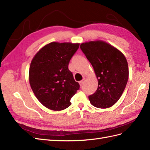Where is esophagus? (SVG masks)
Returning a JSON list of instances; mask_svg holds the SVG:
<instances>
[{
    "label": "esophagus",
    "instance_id": "obj_1",
    "mask_svg": "<svg viewBox=\"0 0 150 150\" xmlns=\"http://www.w3.org/2000/svg\"><path fill=\"white\" fill-rule=\"evenodd\" d=\"M84 82H85V79H83L82 80H81V81H80V82H79V83H80V86H83V83H84Z\"/></svg>",
    "mask_w": 150,
    "mask_h": 150
}]
</instances>
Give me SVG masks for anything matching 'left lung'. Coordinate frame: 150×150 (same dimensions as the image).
Here are the masks:
<instances>
[{
	"instance_id": "1",
	"label": "left lung",
	"mask_w": 150,
	"mask_h": 150,
	"mask_svg": "<svg viewBox=\"0 0 150 150\" xmlns=\"http://www.w3.org/2000/svg\"><path fill=\"white\" fill-rule=\"evenodd\" d=\"M80 47L98 80L96 91L89 96L90 103L99 108L111 107L120 98L128 81L129 67L125 56L101 40L85 42Z\"/></svg>"
}]
</instances>
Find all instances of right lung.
<instances>
[{"mask_svg": "<svg viewBox=\"0 0 150 150\" xmlns=\"http://www.w3.org/2000/svg\"><path fill=\"white\" fill-rule=\"evenodd\" d=\"M79 45L53 42L33 57L30 66V84L38 100L46 108L60 111L71 105L70 99L80 85L69 70L68 64Z\"/></svg>", "mask_w": 150, "mask_h": 150, "instance_id": "add662e5", "label": "right lung"}]
</instances>
